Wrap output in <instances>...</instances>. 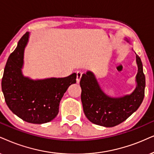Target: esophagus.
<instances>
[{"label":"esophagus","instance_id":"34e87169","mask_svg":"<svg viewBox=\"0 0 154 154\" xmlns=\"http://www.w3.org/2000/svg\"><path fill=\"white\" fill-rule=\"evenodd\" d=\"M82 72L81 71H78L77 72V79H76V80H77V82L79 83V82H80V79L82 77Z\"/></svg>","mask_w":154,"mask_h":154}]
</instances>
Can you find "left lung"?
<instances>
[{
  "label": "left lung",
  "instance_id": "obj_1",
  "mask_svg": "<svg viewBox=\"0 0 154 154\" xmlns=\"http://www.w3.org/2000/svg\"><path fill=\"white\" fill-rule=\"evenodd\" d=\"M136 57L137 87L130 95L111 98L103 92L92 72L88 71L82 76L79 82L81 100L85 116L91 122L105 127L115 126L129 118L139 107L144 97L146 81L141 60L138 54Z\"/></svg>",
  "mask_w": 154,
  "mask_h": 154
}]
</instances>
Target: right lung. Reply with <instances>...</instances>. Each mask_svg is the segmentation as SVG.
Wrapping results in <instances>:
<instances>
[{
	"label": "right lung",
	"mask_w": 154,
	"mask_h": 154,
	"mask_svg": "<svg viewBox=\"0 0 154 154\" xmlns=\"http://www.w3.org/2000/svg\"><path fill=\"white\" fill-rule=\"evenodd\" d=\"M27 32L17 48L10 54L1 82L5 101L8 108L25 122L32 124L49 122L57 115L61 99L69 85L76 82L77 74L63 78L32 80L22 75Z\"/></svg>",
	"instance_id": "add662e5"
}]
</instances>
